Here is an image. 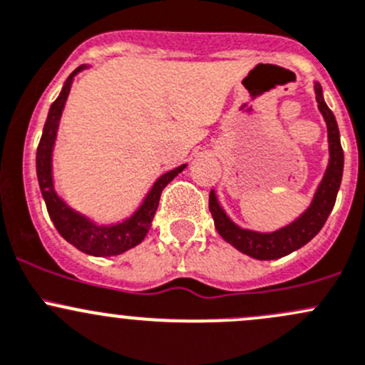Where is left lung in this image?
<instances>
[{
  "label": "left lung",
  "mask_w": 365,
  "mask_h": 365,
  "mask_svg": "<svg viewBox=\"0 0 365 365\" xmlns=\"http://www.w3.org/2000/svg\"><path fill=\"white\" fill-rule=\"evenodd\" d=\"M314 93L318 109L323 114L327 132H329L330 159L311 205L300 217H297L293 222L272 231V233L245 230V227H240L227 217V213L224 212L219 200H217L215 190L210 192L208 206L210 212H212L213 222H215V230L219 231V235L227 244H231L240 252L254 257V259H277V257L288 256L297 249L304 247L307 242H311L319 233L323 224L329 219L334 205H336V197L342 180V168H344V153H342L341 148L339 127H337L334 113L325 104L319 83H314Z\"/></svg>",
  "instance_id": "left-lung-1"
}]
</instances>
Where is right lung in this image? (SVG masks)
Instances as JSON below:
<instances>
[{
  "label": "right lung",
  "mask_w": 365,
  "mask_h": 365,
  "mask_svg": "<svg viewBox=\"0 0 365 365\" xmlns=\"http://www.w3.org/2000/svg\"><path fill=\"white\" fill-rule=\"evenodd\" d=\"M84 68H88V65H81L79 68H76L70 73L58 98L51 104L46 125H43L42 138H40L38 148H36V178H38L40 192H42L43 201H46L51 220H53L58 233L68 244L79 249L81 252L90 254V256H118V254H123L125 251L135 247V245H139L145 240L146 233H148L150 226H152L157 206H159L162 190L175 176H178V173H182L187 168V164L178 165V168L159 176L152 189L148 190L145 200H143V203L139 205V208L130 217L121 220V222L98 224L93 219H90V217L76 212L72 206L65 203L58 196L56 189H54L53 150L54 143H56L58 128H60L61 113H63L65 102L68 98L73 77Z\"/></svg>",
  "instance_id": "right-lung-1"
}]
</instances>
